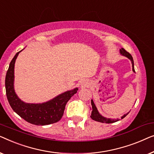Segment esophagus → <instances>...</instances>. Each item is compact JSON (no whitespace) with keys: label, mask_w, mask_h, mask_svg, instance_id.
<instances>
[{"label":"esophagus","mask_w":154,"mask_h":154,"mask_svg":"<svg viewBox=\"0 0 154 154\" xmlns=\"http://www.w3.org/2000/svg\"><path fill=\"white\" fill-rule=\"evenodd\" d=\"M80 84H81V85L82 86H85L86 85V82H80Z\"/></svg>","instance_id":"esophagus-1"}]
</instances>
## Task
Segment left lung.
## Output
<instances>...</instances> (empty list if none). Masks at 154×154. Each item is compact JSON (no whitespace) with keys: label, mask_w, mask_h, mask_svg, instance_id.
Masks as SVG:
<instances>
[{"label":"left lung","mask_w":154,"mask_h":154,"mask_svg":"<svg viewBox=\"0 0 154 154\" xmlns=\"http://www.w3.org/2000/svg\"><path fill=\"white\" fill-rule=\"evenodd\" d=\"M120 53L121 55L123 56H125V57L128 58L130 60H131V63H132V66H133V71L134 72H135V68H134V61H133V58L132 57V56L131 55V54H129L128 52L127 51H125L124 49L123 48H121L120 49ZM91 105H92V112H91V118L93 120L96 121H98V122H101V123H114V122H116V121H117L119 119H107V118H105L104 117L101 115L99 113L98 109H97V108L96 107V105H95V104L94 103V100H91ZM128 113L125 114L123 115L121 119H123L124 117H125Z\"/></svg>","instance_id":"left-lung-1"}]
</instances>
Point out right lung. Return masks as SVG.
<instances>
[{"mask_svg":"<svg viewBox=\"0 0 154 154\" xmlns=\"http://www.w3.org/2000/svg\"><path fill=\"white\" fill-rule=\"evenodd\" d=\"M10 62L5 76L6 96L12 109L27 122L36 125H46L58 122L63 115L66 103L78 91L77 88L58 95L46 103H26L18 98L14 89V63L19 52Z\"/></svg>","mask_w":154,"mask_h":154,"instance_id":"right-lung-1","label":"right lung"}]
</instances>
